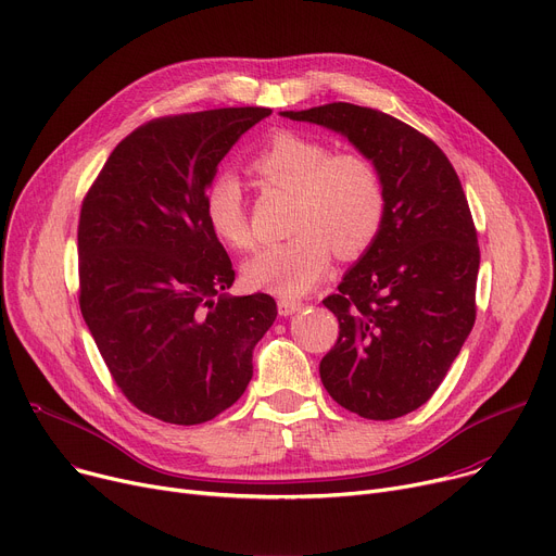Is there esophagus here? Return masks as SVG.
Returning <instances> with one entry per match:
<instances>
[{"instance_id": "1", "label": "esophagus", "mask_w": 556, "mask_h": 556, "mask_svg": "<svg viewBox=\"0 0 556 556\" xmlns=\"http://www.w3.org/2000/svg\"><path fill=\"white\" fill-rule=\"evenodd\" d=\"M277 306H279V315H283V317H288V315L304 308V304L300 300H290V298H281Z\"/></svg>"}]
</instances>
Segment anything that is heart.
I'll return each instance as SVG.
<instances>
[{
	"instance_id": "b5f03b06",
	"label": "heart",
	"mask_w": 556,
	"mask_h": 556,
	"mask_svg": "<svg viewBox=\"0 0 556 556\" xmlns=\"http://www.w3.org/2000/svg\"><path fill=\"white\" fill-rule=\"evenodd\" d=\"M248 174L266 190L292 194L290 239L258 250L243 266L252 288L300 298L326 273L332 250L357 258L371 248L387 218V190L378 167L362 154L338 152L292 129L275 131L248 163ZM212 235L232 250L252 245L241 185L224 176L203 201Z\"/></svg>"
}]
</instances>
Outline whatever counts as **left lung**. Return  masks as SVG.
<instances>
[{"mask_svg": "<svg viewBox=\"0 0 556 556\" xmlns=\"http://www.w3.org/2000/svg\"><path fill=\"white\" fill-rule=\"evenodd\" d=\"M283 116L344 134L387 190L378 241L324 300L340 321L319 362L324 389L368 420L412 414L445 380L476 321L480 250L460 178L431 138L384 111L330 102Z\"/></svg>", "mask_w": 556, "mask_h": 556, "instance_id": "1", "label": "left lung"}]
</instances>
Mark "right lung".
I'll use <instances>...</instances> for the list:
<instances>
[{
  "label": "right lung",
  "mask_w": 556,
  "mask_h": 556,
  "mask_svg": "<svg viewBox=\"0 0 556 556\" xmlns=\"http://www.w3.org/2000/svg\"><path fill=\"white\" fill-rule=\"evenodd\" d=\"M270 114L228 106L144 123L83 201V317L123 395L163 422L201 425L232 406L277 317L270 294H220L235 270L203 212L218 163Z\"/></svg>",
  "instance_id": "right-lung-1"
}]
</instances>
